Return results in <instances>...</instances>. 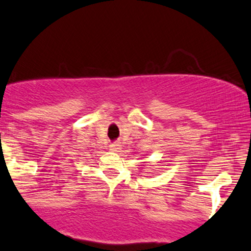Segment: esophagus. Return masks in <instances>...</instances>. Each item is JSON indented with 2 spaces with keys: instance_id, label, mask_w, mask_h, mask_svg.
Listing matches in <instances>:
<instances>
[{
  "instance_id": "1",
  "label": "esophagus",
  "mask_w": 251,
  "mask_h": 251,
  "mask_svg": "<svg viewBox=\"0 0 251 251\" xmlns=\"http://www.w3.org/2000/svg\"><path fill=\"white\" fill-rule=\"evenodd\" d=\"M120 149H122V145H120L119 143H112L111 145H109V150L113 152H118Z\"/></svg>"
}]
</instances>
